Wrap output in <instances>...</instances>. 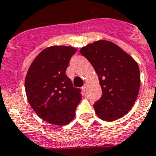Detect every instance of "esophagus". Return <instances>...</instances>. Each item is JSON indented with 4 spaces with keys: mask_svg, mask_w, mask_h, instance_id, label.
<instances>
[{
    "mask_svg": "<svg viewBox=\"0 0 156 156\" xmlns=\"http://www.w3.org/2000/svg\"><path fill=\"white\" fill-rule=\"evenodd\" d=\"M86 87H87V85L86 84H84V86H82V90H83V91H86Z\"/></svg>",
    "mask_w": 156,
    "mask_h": 156,
    "instance_id": "34e87169",
    "label": "esophagus"
}]
</instances>
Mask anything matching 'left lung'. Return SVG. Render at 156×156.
<instances>
[{"mask_svg":"<svg viewBox=\"0 0 156 156\" xmlns=\"http://www.w3.org/2000/svg\"><path fill=\"white\" fill-rule=\"evenodd\" d=\"M98 76L102 95L95 101L97 115L106 121L125 116L136 100L140 69L129 55L112 42L99 40L81 48Z\"/></svg>","mask_w":156,"mask_h":156,"instance_id":"1","label":"left lung"}]
</instances>
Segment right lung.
<instances>
[{
  "instance_id": "1",
  "label": "right lung",
  "mask_w": 156,
  "mask_h": 156,
  "mask_svg": "<svg viewBox=\"0 0 156 156\" xmlns=\"http://www.w3.org/2000/svg\"><path fill=\"white\" fill-rule=\"evenodd\" d=\"M76 48L53 46L37 55L25 78L27 100L36 114L55 125H65L75 115L82 99L81 90L73 86L66 74Z\"/></svg>"
}]
</instances>
